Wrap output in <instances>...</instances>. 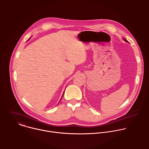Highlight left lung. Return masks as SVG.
Masks as SVG:
<instances>
[{
	"mask_svg": "<svg viewBox=\"0 0 149 149\" xmlns=\"http://www.w3.org/2000/svg\"><path fill=\"white\" fill-rule=\"evenodd\" d=\"M124 40H125V41H126V42H128V41H127V40L126 39H124Z\"/></svg>",
	"mask_w": 149,
	"mask_h": 149,
	"instance_id": "8db88e82",
	"label": "left lung"
}]
</instances>
